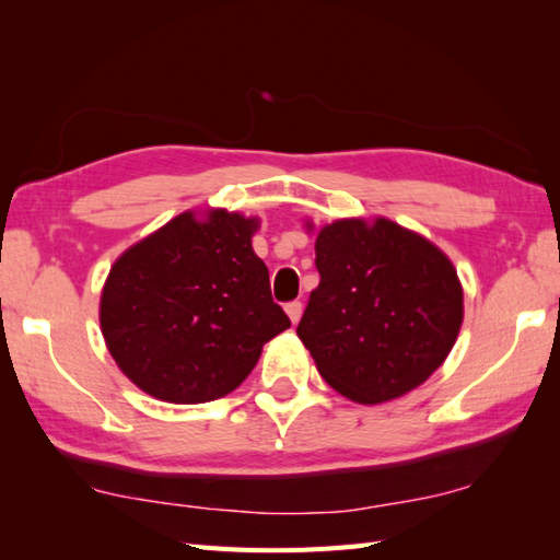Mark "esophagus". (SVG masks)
Listing matches in <instances>:
<instances>
[{
  "mask_svg": "<svg viewBox=\"0 0 560 560\" xmlns=\"http://www.w3.org/2000/svg\"><path fill=\"white\" fill-rule=\"evenodd\" d=\"M287 313H289V317H291V323L299 325V319H301V315H303V303H301V301L287 303Z\"/></svg>",
  "mask_w": 560,
  "mask_h": 560,
  "instance_id": "obj_1",
  "label": "esophagus"
}]
</instances>
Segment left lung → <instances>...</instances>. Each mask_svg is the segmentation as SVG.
Here are the masks:
<instances>
[{"mask_svg":"<svg viewBox=\"0 0 560 560\" xmlns=\"http://www.w3.org/2000/svg\"><path fill=\"white\" fill-rule=\"evenodd\" d=\"M319 287L299 337L319 375L361 404L407 395L438 371L462 327L452 261L387 219H343L315 241Z\"/></svg>","mask_w":560,"mask_h":560,"instance_id":"obj_1","label":"left lung"}]
</instances>
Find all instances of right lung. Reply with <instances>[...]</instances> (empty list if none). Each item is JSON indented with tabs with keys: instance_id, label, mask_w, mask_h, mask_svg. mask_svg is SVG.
Listing matches in <instances>:
<instances>
[{
	"instance_id": "1",
	"label": "right lung",
	"mask_w": 560,
	"mask_h": 560,
	"mask_svg": "<svg viewBox=\"0 0 560 560\" xmlns=\"http://www.w3.org/2000/svg\"><path fill=\"white\" fill-rule=\"evenodd\" d=\"M255 219L180 213L115 261L101 329L120 371L147 395L201 404L229 395L261 347L291 327L249 237Z\"/></svg>"
}]
</instances>
